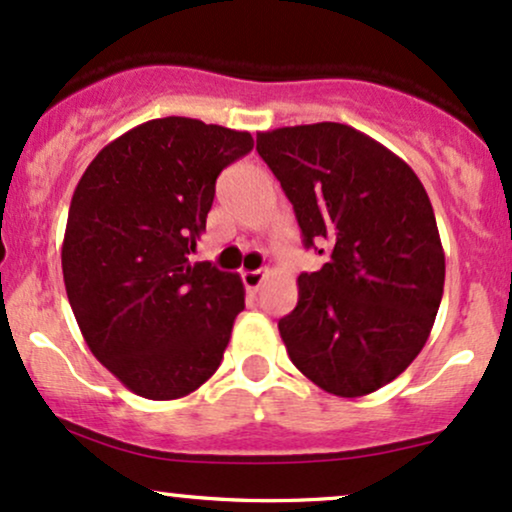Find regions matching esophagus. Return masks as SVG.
Segmentation results:
<instances>
[{"instance_id":"34e87169","label":"esophagus","mask_w":512,"mask_h":512,"mask_svg":"<svg viewBox=\"0 0 512 512\" xmlns=\"http://www.w3.org/2000/svg\"><path fill=\"white\" fill-rule=\"evenodd\" d=\"M264 272H260V269H252V272H243V284H245V289L248 291H257L262 286V281H264Z\"/></svg>"}]
</instances>
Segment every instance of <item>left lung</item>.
Returning a JSON list of instances; mask_svg holds the SVG:
<instances>
[{
    "instance_id": "8db88e82",
    "label": "left lung",
    "mask_w": 512,
    "mask_h": 512,
    "mask_svg": "<svg viewBox=\"0 0 512 512\" xmlns=\"http://www.w3.org/2000/svg\"><path fill=\"white\" fill-rule=\"evenodd\" d=\"M257 151L305 248L327 255L298 276L296 308L279 320L286 351L330 395H370L409 368L436 322L445 252L431 199L402 158L342 122L260 132Z\"/></svg>"
}]
</instances>
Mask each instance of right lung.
I'll list each match as a JSON object with an SVG mask.
<instances>
[{"label":"right lung","mask_w":512,"mask_h":512,"mask_svg":"<svg viewBox=\"0 0 512 512\" xmlns=\"http://www.w3.org/2000/svg\"><path fill=\"white\" fill-rule=\"evenodd\" d=\"M252 146L250 132L161 117L103 146L76 185L67 298L88 349L134 395L185 397L221 366L243 281L190 255L216 178Z\"/></svg>","instance_id":"right-lung-1"}]
</instances>
